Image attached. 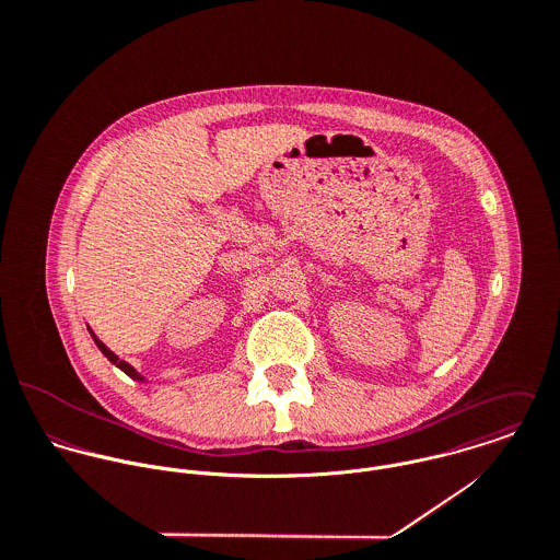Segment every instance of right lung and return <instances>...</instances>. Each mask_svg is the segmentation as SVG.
<instances>
[{"instance_id": "right-lung-1", "label": "right lung", "mask_w": 560, "mask_h": 560, "mask_svg": "<svg viewBox=\"0 0 560 560\" xmlns=\"http://www.w3.org/2000/svg\"><path fill=\"white\" fill-rule=\"evenodd\" d=\"M90 334H92V331H90ZM92 338H94V342H96V347H98V349H101V353H103V355H105V358H107V360H109V362H112V364H116V366H118V369H120V371H122V373H127V375H129V377H131V380H140V382H142V380H144V377H142V375H140V373H138V371H136V369H133V366H129V364H127V362H125V360H120V358H118V355H116V353H112V351H109V349H107V347H105V345H103V342H101V340H98V338H96V336H94V334H92Z\"/></svg>"}]
</instances>
